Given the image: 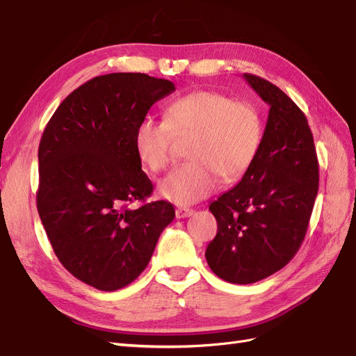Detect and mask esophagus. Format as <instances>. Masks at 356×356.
<instances>
[{"label":"esophagus","mask_w":356,"mask_h":356,"mask_svg":"<svg viewBox=\"0 0 356 356\" xmlns=\"http://www.w3.org/2000/svg\"><path fill=\"white\" fill-rule=\"evenodd\" d=\"M193 213H195V211L190 209V208H178L175 211L177 218H187V217H191Z\"/></svg>","instance_id":"34e87169"}]
</instances>
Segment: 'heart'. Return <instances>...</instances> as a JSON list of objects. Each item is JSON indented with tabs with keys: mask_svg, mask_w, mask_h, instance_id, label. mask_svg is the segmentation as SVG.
<instances>
[{
	"mask_svg": "<svg viewBox=\"0 0 356 356\" xmlns=\"http://www.w3.org/2000/svg\"><path fill=\"white\" fill-rule=\"evenodd\" d=\"M193 135L191 159L160 182V195L178 204L211 196L224 181L241 178L254 161L261 141V123L255 106L234 101L217 90H193L169 102L165 120L147 115L134 135L143 163L159 174L175 156L177 136Z\"/></svg>",
	"mask_w": 356,
	"mask_h": 356,
	"instance_id": "1",
	"label": "heart"
}]
</instances>
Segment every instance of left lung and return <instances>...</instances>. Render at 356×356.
<instances>
[{
	"label": "left lung",
	"mask_w": 356,
	"mask_h": 356,
	"mask_svg": "<svg viewBox=\"0 0 356 356\" xmlns=\"http://www.w3.org/2000/svg\"><path fill=\"white\" fill-rule=\"evenodd\" d=\"M245 80L270 105L257 156L241 182L209 204L218 232L207 261L232 284H254L285 267L303 243L319 186L314 135L294 101L258 75Z\"/></svg>",
	"instance_id": "obj_1"
}]
</instances>
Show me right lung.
<instances>
[{"label":"right lung","mask_w":356,"mask_h":356,"mask_svg":"<svg viewBox=\"0 0 356 356\" xmlns=\"http://www.w3.org/2000/svg\"><path fill=\"white\" fill-rule=\"evenodd\" d=\"M172 92V81L141 72L99 75L70 93L42 132L41 222L62 266L96 289L134 282L175 217L172 203L145 202L153 182L134 143L138 123Z\"/></svg>","instance_id":"right-lung-1"}]
</instances>
